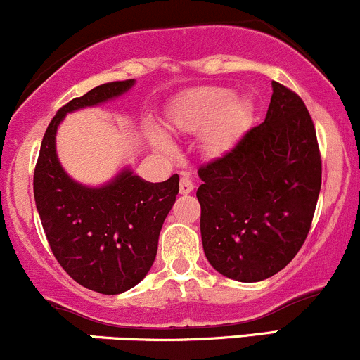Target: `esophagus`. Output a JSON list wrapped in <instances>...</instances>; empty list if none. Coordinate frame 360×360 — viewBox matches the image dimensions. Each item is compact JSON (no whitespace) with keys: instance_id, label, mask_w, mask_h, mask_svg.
<instances>
[{"instance_id":"obj_1","label":"esophagus","mask_w":360,"mask_h":360,"mask_svg":"<svg viewBox=\"0 0 360 360\" xmlns=\"http://www.w3.org/2000/svg\"><path fill=\"white\" fill-rule=\"evenodd\" d=\"M194 191V184H192L191 179H187V176H181L180 179V194H191V192Z\"/></svg>"}]
</instances>
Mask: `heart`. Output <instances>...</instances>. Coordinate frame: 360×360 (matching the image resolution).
I'll use <instances>...</instances> for the list:
<instances>
[{"mask_svg": "<svg viewBox=\"0 0 360 360\" xmlns=\"http://www.w3.org/2000/svg\"><path fill=\"white\" fill-rule=\"evenodd\" d=\"M250 106L245 99L233 98L226 87H200L181 98L169 113V125L176 130L204 132V148L210 153H223L237 141L249 122ZM153 142L160 149H169L168 139L154 132Z\"/></svg>", "mask_w": 360, "mask_h": 360, "instance_id": "b5f03b06", "label": "heart"}]
</instances>
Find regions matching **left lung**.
I'll return each instance as SVG.
<instances>
[{"mask_svg": "<svg viewBox=\"0 0 360 360\" xmlns=\"http://www.w3.org/2000/svg\"><path fill=\"white\" fill-rule=\"evenodd\" d=\"M271 86L264 122L199 168L204 254L216 271L245 283L273 276L295 257L321 191L311 115L295 92Z\"/></svg>", "mask_w": 360, "mask_h": 360, "instance_id": "obj_1", "label": "left lung"}]
</instances>
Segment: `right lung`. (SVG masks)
<instances>
[{"instance_id":"right-lung-1","label":"right lung","mask_w":360,"mask_h":360,"mask_svg":"<svg viewBox=\"0 0 360 360\" xmlns=\"http://www.w3.org/2000/svg\"><path fill=\"white\" fill-rule=\"evenodd\" d=\"M134 84H103L60 108L42 137L34 172V199L56 261L77 283L104 295L127 292L148 274L180 179L150 184L125 168L101 187H87L58 161L56 130L67 113L118 98Z\"/></svg>"}]
</instances>
